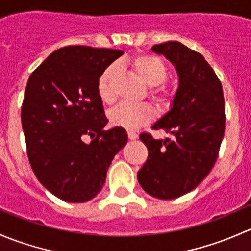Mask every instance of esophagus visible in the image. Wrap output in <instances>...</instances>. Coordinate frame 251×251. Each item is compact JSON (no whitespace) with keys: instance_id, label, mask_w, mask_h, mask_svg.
<instances>
[{"instance_id":"obj_1","label":"esophagus","mask_w":251,"mask_h":251,"mask_svg":"<svg viewBox=\"0 0 251 251\" xmlns=\"http://www.w3.org/2000/svg\"><path fill=\"white\" fill-rule=\"evenodd\" d=\"M127 136H128V138H130V140H136V138L138 137V135L137 133L135 132V131H127Z\"/></svg>"}]
</instances>
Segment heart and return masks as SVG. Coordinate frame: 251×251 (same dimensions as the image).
Listing matches in <instances>:
<instances>
[{
    "label": "heart",
    "mask_w": 251,
    "mask_h": 251,
    "mask_svg": "<svg viewBox=\"0 0 251 251\" xmlns=\"http://www.w3.org/2000/svg\"><path fill=\"white\" fill-rule=\"evenodd\" d=\"M128 67L136 75L151 87V97L158 104L165 105L170 103L173 98L171 91L163 85L168 78V68L159 58L149 54H138L127 62ZM118 73L115 64L105 68L100 74L97 82V93L100 100L105 104H110L115 100L113 88V81ZM155 111L149 104H132L121 103L109 111V120L113 125L135 130L153 120Z\"/></svg>",
    "instance_id": "obj_1"
}]
</instances>
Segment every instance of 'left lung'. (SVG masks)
Listing matches in <instances>:
<instances>
[{"label": "left lung", "instance_id": "obj_1", "mask_svg": "<svg viewBox=\"0 0 251 251\" xmlns=\"http://www.w3.org/2000/svg\"><path fill=\"white\" fill-rule=\"evenodd\" d=\"M151 50L174 63L179 85L171 110L151 126L170 137L155 140L148 132L140 135L148 158L137 178L149 196L175 199L193 191L219 156L226 124L224 91L201 53L177 41L155 45Z\"/></svg>", "mask_w": 251, "mask_h": 251}]
</instances>
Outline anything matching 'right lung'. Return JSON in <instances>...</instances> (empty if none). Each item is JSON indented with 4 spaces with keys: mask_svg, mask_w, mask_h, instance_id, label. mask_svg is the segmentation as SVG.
<instances>
[{
    "mask_svg": "<svg viewBox=\"0 0 251 251\" xmlns=\"http://www.w3.org/2000/svg\"><path fill=\"white\" fill-rule=\"evenodd\" d=\"M123 53L65 46L50 53L27 80L22 104L27 158L42 186L62 201L95 198L127 142L123 127L104 130L108 119L97 93L103 70ZM87 135L90 144L83 142Z\"/></svg>",
    "mask_w": 251,
    "mask_h": 251,
    "instance_id": "add662e5",
    "label": "right lung"
}]
</instances>
